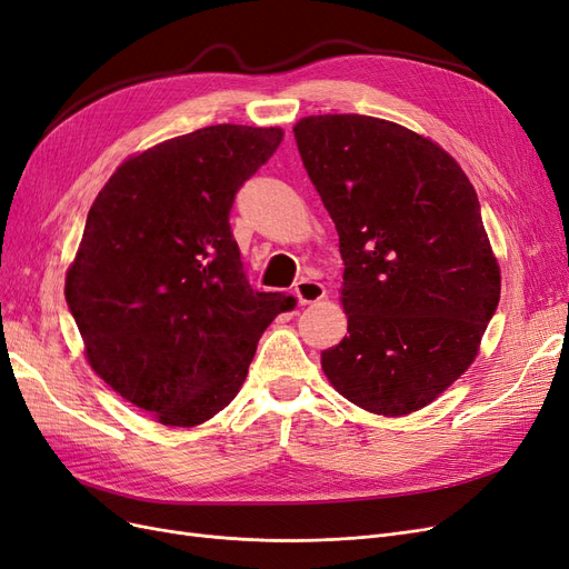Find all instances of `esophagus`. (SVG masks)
<instances>
[{
	"label": "esophagus",
	"mask_w": 569,
	"mask_h": 569,
	"mask_svg": "<svg viewBox=\"0 0 569 569\" xmlns=\"http://www.w3.org/2000/svg\"><path fill=\"white\" fill-rule=\"evenodd\" d=\"M293 293H297L301 306H310V303L322 301L327 297V289L316 280H299L297 287H293Z\"/></svg>",
	"instance_id": "1"
}]
</instances>
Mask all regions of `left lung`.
Instances as JSON below:
<instances>
[{"instance_id":"8db88e82","label":"left lung","mask_w":569,"mask_h":569,"mask_svg":"<svg viewBox=\"0 0 569 569\" xmlns=\"http://www.w3.org/2000/svg\"><path fill=\"white\" fill-rule=\"evenodd\" d=\"M303 167L339 232L348 337L322 371L371 415L405 417L473 365L501 270L476 188L436 141L367 114L293 124Z\"/></svg>"}]
</instances>
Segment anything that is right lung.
Wrapping results in <instances>:
<instances>
[{
  "mask_svg": "<svg viewBox=\"0 0 569 569\" xmlns=\"http://www.w3.org/2000/svg\"><path fill=\"white\" fill-rule=\"evenodd\" d=\"M282 136L244 124L176 136L127 158L89 209L66 272L84 356L164 426H200L228 407L266 327L293 306L251 289L228 221Z\"/></svg>",
  "mask_w": 569,
  "mask_h": 569,
  "instance_id": "add662e5",
  "label": "right lung"
}]
</instances>
